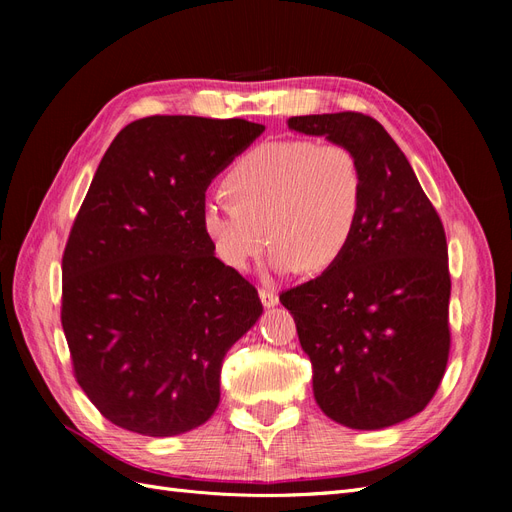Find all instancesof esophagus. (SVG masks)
Returning <instances> with one entry per match:
<instances>
[{
	"instance_id": "34e87169",
	"label": "esophagus",
	"mask_w": 512,
	"mask_h": 512,
	"mask_svg": "<svg viewBox=\"0 0 512 512\" xmlns=\"http://www.w3.org/2000/svg\"><path fill=\"white\" fill-rule=\"evenodd\" d=\"M260 301H262V305L265 307H273V305H277V301H280V297H277V292L275 290H269V288H260Z\"/></svg>"
}]
</instances>
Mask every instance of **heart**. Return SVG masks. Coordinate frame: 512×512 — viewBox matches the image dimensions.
Segmentation results:
<instances>
[{
    "label": "heart",
    "instance_id": "heart-1",
    "mask_svg": "<svg viewBox=\"0 0 512 512\" xmlns=\"http://www.w3.org/2000/svg\"><path fill=\"white\" fill-rule=\"evenodd\" d=\"M226 200H207L200 226L213 254L243 271L275 243L277 271H324L344 256L363 209V170L337 143L275 141L241 156L224 179Z\"/></svg>",
    "mask_w": 512,
    "mask_h": 512
}]
</instances>
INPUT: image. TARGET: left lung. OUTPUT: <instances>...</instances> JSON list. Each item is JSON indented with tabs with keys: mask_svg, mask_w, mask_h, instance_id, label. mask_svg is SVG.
<instances>
[{
	"mask_svg": "<svg viewBox=\"0 0 512 512\" xmlns=\"http://www.w3.org/2000/svg\"><path fill=\"white\" fill-rule=\"evenodd\" d=\"M286 123L354 153L363 209L344 256L280 301L312 361L320 410L350 429L391 427L425 410L451 352L442 220L374 117L344 111Z\"/></svg>",
	"mask_w": 512,
	"mask_h": 512,
	"instance_id": "8db88e82",
	"label": "left lung"
}]
</instances>
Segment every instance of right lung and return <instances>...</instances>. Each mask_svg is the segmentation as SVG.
<instances>
[{"label":"right lung","mask_w":512,"mask_h":512,"mask_svg":"<svg viewBox=\"0 0 512 512\" xmlns=\"http://www.w3.org/2000/svg\"><path fill=\"white\" fill-rule=\"evenodd\" d=\"M265 126L192 115L128 123L96 170L61 258L72 371L113 425L168 438L209 421L222 361L262 314L200 226L211 179Z\"/></svg>","instance_id":"add662e5"}]
</instances>
